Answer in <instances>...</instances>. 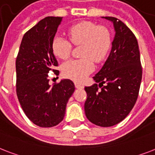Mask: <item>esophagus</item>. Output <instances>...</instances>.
<instances>
[{"label": "esophagus", "instance_id": "34e87169", "mask_svg": "<svg viewBox=\"0 0 155 155\" xmlns=\"http://www.w3.org/2000/svg\"><path fill=\"white\" fill-rule=\"evenodd\" d=\"M75 87L78 89H83L84 87V86L83 85V84H80V83H78V82H75Z\"/></svg>", "mask_w": 155, "mask_h": 155}]
</instances>
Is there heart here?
<instances>
[{"instance_id":"obj_1","label":"heart","mask_w":155,"mask_h":155,"mask_svg":"<svg viewBox=\"0 0 155 155\" xmlns=\"http://www.w3.org/2000/svg\"><path fill=\"white\" fill-rule=\"evenodd\" d=\"M69 40L56 36L52 41V51L61 60H67L71 51V42L74 45H82V59L71 60L62 66L63 75L75 81H83L95 68L94 62H100L106 56L111 44L110 32L90 21H84L70 28Z\"/></svg>"}]
</instances>
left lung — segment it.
I'll use <instances>...</instances> for the list:
<instances>
[{"mask_svg": "<svg viewBox=\"0 0 155 155\" xmlns=\"http://www.w3.org/2000/svg\"><path fill=\"white\" fill-rule=\"evenodd\" d=\"M103 18L112 22L115 34L107 60L93 77L96 84L85 87L84 110L89 121L108 127L123 121L134 107L143 70L134 33L119 19L112 16Z\"/></svg>", "mask_w": 155, "mask_h": 155, "instance_id": "1", "label": "left lung"}]
</instances>
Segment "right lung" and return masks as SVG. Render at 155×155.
<instances>
[{
    "label": "right lung",
    "mask_w": 155,
    "mask_h": 155,
    "mask_svg": "<svg viewBox=\"0 0 155 155\" xmlns=\"http://www.w3.org/2000/svg\"><path fill=\"white\" fill-rule=\"evenodd\" d=\"M60 16H47L24 35L16 60V95L26 116L41 127H51L64 119L74 83L62 80L49 84L48 72L58 62L52 41L62 21Z\"/></svg>",
    "instance_id": "1"
}]
</instances>
